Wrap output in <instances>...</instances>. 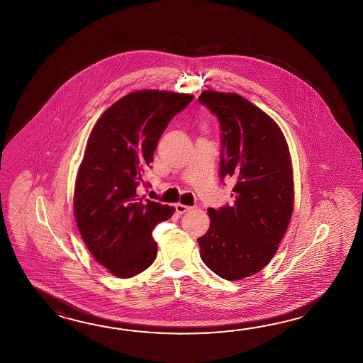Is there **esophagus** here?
Wrapping results in <instances>:
<instances>
[{"instance_id":"34e87169","label":"esophagus","mask_w":363,"mask_h":363,"mask_svg":"<svg viewBox=\"0 0 363 363\" xmlns=\"http://www.w3.org/2000/svg\"><path fill=\"white\" fill-rule=\"evenodd\" d=\"M191 209H193V208L184 206V204H181V203L176 204V212L179 213V215H184V213H186V212H190Z\"/></svg>"}]
</instances>
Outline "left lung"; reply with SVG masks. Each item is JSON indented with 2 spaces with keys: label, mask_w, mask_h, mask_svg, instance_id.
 <instances>
[{
  "label": "left lung",
  "mask_w": 363,
  "mask_h": 363,
  "mask_svg": "<svg viewBox=\"0 0 363 363\" xmlns=\"http://www.w3.org/2000/svg\"><path fill=\"white\" fill-rule=\"evenodd\" d=\"M199 102L221 126L220 176L233 177V206L208 209L200 257L226 281L259 273L273 259L294 211V173L281 128L234 93L204 90Z\"/></svg>",
  "instance_id": "1"
}]
</instances>
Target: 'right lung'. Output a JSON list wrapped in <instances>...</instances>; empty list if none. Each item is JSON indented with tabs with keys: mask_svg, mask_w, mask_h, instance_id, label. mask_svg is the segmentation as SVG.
<instances>
[{
	"mask_svg": "<svg viewBox=\"0 0 363 363\" xmlns=\"http://www.w3.org/2000/svg\"><path fill=\"white\" fill-rule=\"evenodd\" d=\"M194 96L138 90L98 118L74 184V218L93 257L118 278L146 270L156 259L152 230L174 208L140 198L143 172L170 120Z\"/></svg>",
	"mask_w": 363,
	"mask_h": 363,
	"instance_id": "add662e5",
	"label": "right lung"
}]
</instances>
